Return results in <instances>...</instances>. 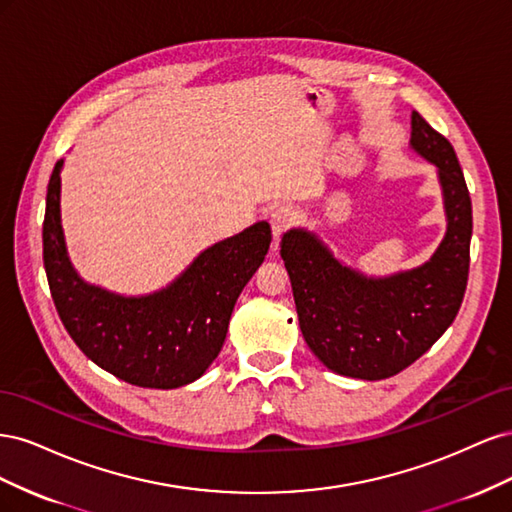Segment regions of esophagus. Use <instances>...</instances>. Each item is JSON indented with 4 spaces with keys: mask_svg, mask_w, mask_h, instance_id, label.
Segmentation results:
<instances>
[{
    "mask_svg": "<svg viewBox=\"0 0 512 512\" xmlns=\"http://www.w3.org/2000/svg\"><path fill=\"white\" fill-rule=\"evenodd\" d=\"M269 224H271L273 241H280V237L284 235V232L294 224V211H292L290 207H286V205L275 207V209L271 211Z\"/></svg>",
    "mask_w": 512,
    "mask_h": 512,
    "instance_id": "1",
    "label": "esophagus"
}]
</instances>
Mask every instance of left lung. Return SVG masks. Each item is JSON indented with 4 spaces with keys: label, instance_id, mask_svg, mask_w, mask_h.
I'll return each instance as SVG.
<instances>
[{
    "label": "left lung",
    "instance_id": "1",
    "mask_svg": "<svg viewBox=\"0 0 512 512\" xmlns=\"http://www.w3.org/2000/svg\"><path fill=\"white\" fill-rule=\"evenodd\" d=\"M410 147L438 168L446 232L425 265L384 277L356 271L312 230L282 237L305 342L339 376L382 380L423 356L451 327L468 284L472 200L453 145L412 113Z\"/></svg>",
    "mask_w": 512,
    "mask_h": 512
}]
</instances>
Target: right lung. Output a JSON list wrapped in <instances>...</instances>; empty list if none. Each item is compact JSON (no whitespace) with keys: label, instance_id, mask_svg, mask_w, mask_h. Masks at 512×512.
Returning a JSON list of instances; mask_svg holds the SVG:
<instances>
[{"label":"right lung","instance_id":"add662e5","mask_svg":"<svg viewBox=\"0 0 512 512\" xmlns=\"http://www.w3.org/2000/svg\"><path fill=\"white\" fill-rule=\"evenodd\" d=\"M61 168H53L42 224L44 271L74 344L108 374L143 389H179L218 359L241 290L265 260L271 226L256 222L200 252L166 288L126 297L74 269L61 228Z\"/></svg>","mask_w":512,"mask_h":512}]
</instances>
